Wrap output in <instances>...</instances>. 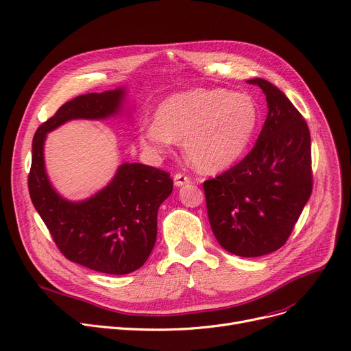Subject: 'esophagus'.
Returning a JSON list of instances; mask_svg holds the SVG:
<instances>
[{
	"label": "esophagus",
	"mask_w": 351,
	"mask_h": 351,
	"mask_svg": "<svg viewBox=\"0 0 351 351\" xmlns=\"http://www.w3.org/2000/svg\"><path fill=\"white\" fill-rule=\"evenodd\" d=\"M190 181H191V178H190L189 176L182 174V173H177V174L174 176V185H176V187H181V185L189 184Z\"/></svg>",
	"instance_id": "34e87169"
}]
</instances>
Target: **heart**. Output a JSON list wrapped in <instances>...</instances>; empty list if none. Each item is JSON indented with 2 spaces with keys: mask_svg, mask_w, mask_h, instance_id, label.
Masks as SVG:
<instances>
[{
  "mask_svg": "<svg viewBox=\"0 0 351 351\" xmlns=\"http://www.w3.org/2000/svg\"><path fill=\"white\" fill-rule=\"evenodd\" d=\"M259 125V108L245 92L194 88L164 99L154 123L140 130V144L152 154L167 153L182 140L194 166L207 173L228 169L248 150Z\"/></svg>",
  "mask_w": 351,
  "mask_h": 351,
  "instance_id": "1",
  "label": "heart"
}]
</instances>
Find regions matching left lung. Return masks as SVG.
I'll return each instance as SVG.
<instances>
[{
	"mask_svg": "<svg viewBox=\"0 0 351 351\" xmlns=\"http://www.w3.org/2000/svg\"><path fill=\"white\" fill-rule=\"evenodd\" d=\"M267 117L252 150L230 170L204 181L213 232L228 252L255 258L291 237L313 189L311 132L286 95L262 77Z\"/></svg>",
	"mask_w": 351,
	"mask_h": 351,
	"instance_id": "left-lung-1",
	"label": "left lung"
}]
</instances>
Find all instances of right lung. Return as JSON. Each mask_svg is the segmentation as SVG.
Listing matches in <instances>:
<instances>
[{"instance_id":"add662e5","label":"right lung","mask_w":351,"mask_h":351,"mask_svg":"<svg viewBox=\"0 0 351 351\" xmlns=\"http://www.w3.org/2000/svg\"><path fill=\"white\" fill-rule=\"evenodd\" d=\"M125 89L77 96L40 125L32 140L28 189L59 251L72 262L109 275L134 272L150 256L157 213L173 191L170 174L140 162H125L93 197L72 202L60 197L45 173L47 133L73 119H106L119 113Z\"/></svg>"}]
</instances>
